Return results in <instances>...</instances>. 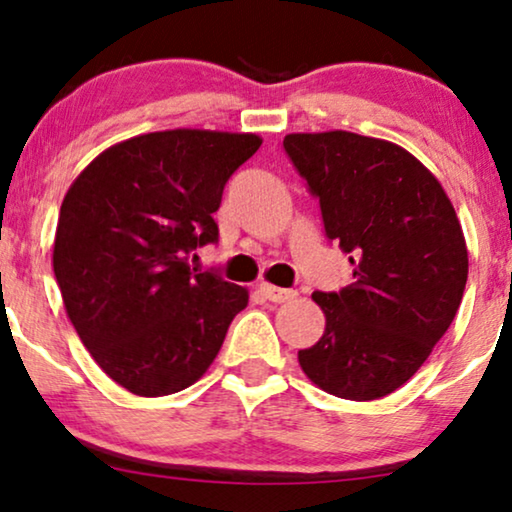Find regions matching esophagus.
I'll use <instances>...</instances> for the list:
<instances>
[{"label": "esophagus", "instance_id": "obj_1", "mask_svg": "<svg viewBox=\"0 0 512 512\" xmlns=\"http://www.w3.org/2000/svg\"><path fill=\"white\" fill-rule=\"evenodd\" d=\"M258 289H261L263 296L272 300V303H286V300L296 298V291L282 289V286H275V284H268V282H263L261 286H258Z\"/></svg>", "mask_w": 512, "mask_h": 512}]
</instances>
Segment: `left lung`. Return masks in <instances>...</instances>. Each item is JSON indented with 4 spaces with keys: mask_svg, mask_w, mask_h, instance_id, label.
Segmentation results:
<instances>
[{
    "mask_svg": "<svg viewBox=\"0 0 512 512\" xmlns=\"http://www.w3.org/2000/svg\"><path fill=\"white\" fill-rule=\"evenodd\" d=\"M284 151L354 265V284L312 293L326 328L298 363L328 394L375 401L403 387L450 328L468 279L464 230L440 181L394 142L293 132Z\"/></svg>",
    "mask_w": 512,
    "mask_h": 512,
    "instance_id": "8db88e82",
    "label": "left lung"
}]
</instances>
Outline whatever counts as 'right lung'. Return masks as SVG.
Wrapping results in <instances>:
<instances>
[{"instance_id": "add662e5", "label": "right lung", "mask_w": 512, "mask_h": 512, "mask_svg": "<svg viewBox=\"0 0 512 512\" xmlns=\"http://www.w3.org/2000/svg\"><path fill=\"white\" fill-rule=\"evenodd\" d=\"M263 139L177 128L102 151L69 186L53 244L67 317L90 356L130 394L156 398L198 382L244 286L188 268L219 240L223 186Z\"/></svg>"}]
</instances>
